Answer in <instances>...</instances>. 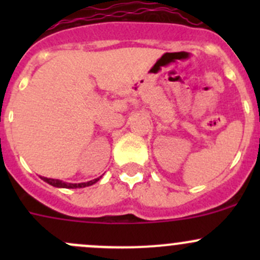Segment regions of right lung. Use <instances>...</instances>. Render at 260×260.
I'll return each mask as SVG.
<instances>
[{
	"label": "right lung",
	"mask_w": 260,
	"mask_h": 260,
	"mask_svg": "<svg viewBox=\"0 0 260 260\" xmlns=\"http://www.w3.org/2000/svg\"><path fill=\"white\" fill-rule=\"evenodd\" d=\"M45 182L50 183L51 186H55V187H64V188H78V187H85V186H90L93 185V183H95L96 181L99 180L95 179V180H91V181H88V182H81V183H67V182H62V181L60 180H54V179H48V177H41Z\"/></svg>",
	"instance_id": "add662e5"
}]
</instances>
